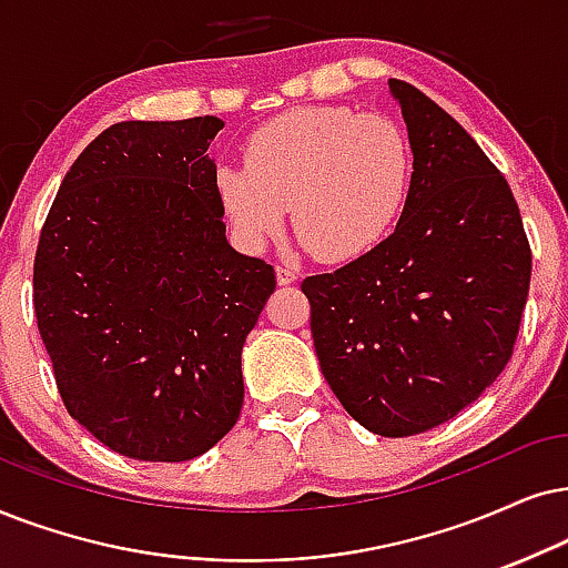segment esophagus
<instances>
[{
	"label": "esophagus",
	"instance_id": "esophagus-1",
	"mask_svg": "<svg viewBox=\"0 0 568 568\" xmlns=\"http://www.w3.org/2000/svg\"><path fill=\"white\" fill-rule=\"evenodd\" d=\"M298 280V272L296 270H291V267H285V264H280L277 267V283L280 285H291V283H296Z\"/></svg>",
	"mask_w": 568,
	"mask_h": 568
}]
</instances>
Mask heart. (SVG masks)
<instances>
[{
	"instance_id": "obj_1",
	"label": "heart",
	"mask_w": 568,
	"mask_h": 568,
	"mask_svg": "<svg viewBox=\"0 0 568 568\" xmlns=\"http://www.w3.org/2000/svg\"><path fill=\"white\" fill-rule=\"evenodd\" d=\"M243 160L214 175L239 239L262 246L291 206L304 246L325 262L356 260L385 241L412 191L414 152L404 128L348 106L277 114L248 135Z\"/></svg>"
}]
</instances>
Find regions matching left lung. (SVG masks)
<instances>
[{"label": "left lung", "mask_w": 568, "mask_h": 568, "mask_svg": "<svg viewBox=\"0 0 568 568\" xmlns=\"http://www.w3.org/2000/svg\"><path fill=\"white\" fill-rule=\"evenodd\" d=\"M414 152L396 233L312 275L322 375L369 433H427L483 396L514 354L532 251L506 178L443 106L390 78Z\"/></svg>", "instance_id": "obj_1"}]
</instances>
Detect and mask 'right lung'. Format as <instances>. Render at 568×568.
<instances>
[{
  "label": "right lung",
  "instance_id": "obj_1",
  "mask_svg": "<svg viewBox=\"0 0 568 568\" xmlns=\"http://www.w3.org/2000/svg\"><path fill=\"white\" fill-rule=\"evenodd\" d=\"M222 125H110L64 175L36 248V322L62 404L139 462H189L231 433L243 343L277 283L225 239L206 154Z\"/></svg>",
  "mask_w": 568,
  "mask_h": 568
}]
</instances>
